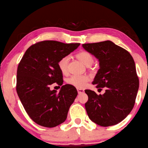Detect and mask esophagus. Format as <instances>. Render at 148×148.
<instances>
[{
  "instance_id": "34e87169",
  "label": "esophagus",
  "mask_w": 148,
  "mask_h": 148,
  "mask_svg": "<svg viewBox=\"0 0 148 148\" xmlns=\"http://www.w3.org/2000/svg\"><path fill=\"white\" fill-rule=\"evenodd\" d=\"M77 92H78V94L79 95H81V94H82V93H83L85 92V90H84V89H83V88H77Z\"/></svg>"
}]
</instances>
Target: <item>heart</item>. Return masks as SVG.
<instances>
[{
	"label": "heart",
	"mask_w": 148,
	"mask_h": 148,
	"mask_svg": "<svg viewBox=\"0 0 148 148\" xmlns=\"http://www.w3.org/2000/svg\"><path fill=\"white\" fill-rule=\"evenodd\" d=\"M76 58L86 66H90L94 62V57L90 53L87 51H82L76 54ZM69 61V56H63L58 63V68L63 74H67ZM90 77L87 75H73L67 79V83L77 88H83L87 85Z\"/></svg>",
	"instance_id": "1"
}]
</instances>
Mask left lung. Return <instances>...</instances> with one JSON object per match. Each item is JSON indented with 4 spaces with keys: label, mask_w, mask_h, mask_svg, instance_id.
<instances>
[{
    "label": "left lung",
    "mask_w": 148,
    "mask_h": 148,
    "mask_svg": "<svg viewBox=\"0 0 148 148\" xmlns=\"http://www.w3.org/2000/svg\"><path fill=\"white\" fill-rule=\"evenodd\" d=\"M83 48L95 56L100 69L93 85L106 87L103 95L85 90L88 100L86 111L93 122L103 127L116 125L132 111L139 87L135 61L127 50L111 41L83 44Z\"/></svg>",
    "instance_id": "8db88e82"
}]
</instances>
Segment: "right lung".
I'll return each instance as SVG.
<instances>
[{
	"instance_id": "right-lung-1",
	"label": "right lung",
	"mask_w": 148,
	"mask_h": 148,
	"mask_svg": "<svg viewBox=\"0 0 148 148\" xmlns=\"http://www.w3.org/2000/svg\"><path fill=\"white\" fill-rule=\"evenodd\" d=\"M79 45L56 41L39 42L29 47L21 59L16 90L28 116L37 124L53 127L66 120L77 91L72 85H63V74L58 63ZM53 82L62 86L59 93L49 89Z\"/></svg>"
}]
</instances>
